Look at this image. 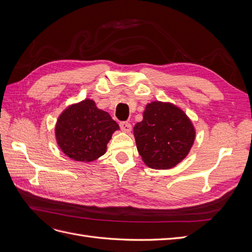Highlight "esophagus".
<instances>
[{"instance_id": "1", "label": "esophagus", "mask_w": 252, "mask_h": 252, "mask_svg": "<svg viewBox=\"0 0 252 252\" xmlns=\"http://www.w3.org/2000/svg\"><path fill=\"white\" fill-rule=\"evenodd\" d=\"M120 127L123 131L125 132H130L131 131V124L128 123V122H121Z\"/></svg>"}]
</instances>
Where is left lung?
I'll use <instances>...</instances> for the list:
<instances>
[{"label": "left lung", "instance_id": "left-lung-1", "mask_svg": "<svg viewBox=\"0 0 252 252\" xmlns=\"http://www.w3.org/2000/svg\"><path fill=\"white\" fill-rule=\"evenodd\" d=\"M136 148L144 163L154 169H170L191 149L195 130L191 121L178 106L151 102L143 121L133 127Z\"/></svg>", "mask_w": 252, "mask_h": 252}]
</instances>
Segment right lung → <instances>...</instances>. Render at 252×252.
Here are the masks:
<instances>
[{"label": "right lung", "instance_id": "1", "mask_svg": "<svg viewBox=\"0 0 252 252\" xmlns=\"http://www.w3.org/2000/svg\"><path fill=\"white\" fill-rule=\"evenodd\" d=\"M119 129L108 112L98 109L94 101L86 98L60 114L56 139L67 157L88 163L105 154L112 133Z\"/></svg>", "mask_w": 252, "mask_h": 252}]
</instances>
